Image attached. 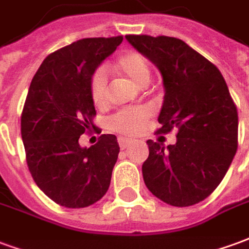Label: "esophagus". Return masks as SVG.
Instances as JSON below:
<instances>
[{"instance_id":"obj_1","label":"esophagus","mask_w":249,"mask_h":249,"mask_svg":"<svg viewBox=\"0 0 249 249\" xmlns=\"http://www.w3.org/2000/svg\"><path fill=\"white\" fill-rule=\"evenodd\" d=\"M132 142H133V140H130V139H126V137H119V145L121 149L128 148Z\"/></svg>"}]
</instances>
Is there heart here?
I'll return each mask as SVG.
<instances>
[{
	"mask_svg": "<svg viewBox=\"0 0 249 249\" xmlns=\"http://www.w3.org/2000/svg\"><path fill=\"white\" fill-rule=\"evenodd\" d=\"M116 71L124 74L137 85L144 87L148 84L151 78V69L144 57L140 53L135 51H128L123 53L116 62ZM90 89V97L93 104L103 108L108 104L109 100V87L108 77L103 69L94 71V74L90 78L89 84ZM151 109L146 107H139V108H126L120 110L109 120V126L114 132H119L123 135H137L151 119Z\"/></svg>",
	"mask_w": 249,
	"mask_h": 249,
	"instance_id": "1",
	"label": "heart"
}]
</instances>
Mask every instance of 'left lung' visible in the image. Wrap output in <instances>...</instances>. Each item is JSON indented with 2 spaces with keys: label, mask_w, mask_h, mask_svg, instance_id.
<instances>
[{
  "label": "left lung",
  "mask_w": 249,
  "mask_h": 249,
  "mask_svg": "<svg viewBox=\"0 0 249 249\" xmlns=\"http://www.w3.org/2000/svg\"><path fill=\"white\" fill-rule=\"evenodd\" d=\"M136 51L149 58L162 76L164 104L156 133L178 129L168 145L148 140L142 164L146 188L173 207H189L217 188L237 151V109L224 77L184 41L159 36L128 35Z\"/></svg>",
  "instance_id": "8db88e82"
}]
</instances>
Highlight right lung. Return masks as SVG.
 Wrapping results in <instances>:
<instances>
[{"mask_svg":"<svg viewBox=\"0 0 249 249\" xmlns=\"http://www.w3.org/2000/svg\"><path fill=\"white\" fill-rule=\"evenodd\" d=\"M123 36L84 38L53 52L33 77L21 116L26 162L35 183L54 203L85 208L107 193L120 146L114 135L81 148L96 116L90 78Z\"/></svg>","mask_w":249,"mask_h":249,"instance_id":"right-lung-1","label":"right lung"}]
</instances>
